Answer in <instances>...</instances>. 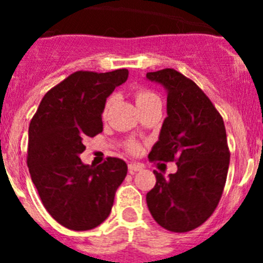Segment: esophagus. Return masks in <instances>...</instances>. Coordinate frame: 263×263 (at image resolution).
<instances>
[{
  "mask_svg": "<svg viewBox=\"0 0 263 263\" xmlns=\"http://www.w3.org/2000/svg\"><path fill=\"white\" fill-rule=\"evenodd\" d=\"M138 171H142V166L138 163H130L129 164V173L130 174H134V173H138Z\"/></svg>",
  "mask_w": 263,
  "mask_h": 263,
  "instance_id": "1",
  "label": "esophagus"
}]
</instances>
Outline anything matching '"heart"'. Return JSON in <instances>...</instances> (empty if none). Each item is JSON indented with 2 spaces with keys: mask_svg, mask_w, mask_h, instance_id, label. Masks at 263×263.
<instances>
[{
  "mask_svg": "<svg viewBox=\"0 0 263 263\" xmlns=\"http://www.w3.org/2000/svg\"><path fill=\"white\" fill-rule=\"evenodd\" d=\"M134 99H136V103L138 108L141 106L146 105V104H150L152 101H155V100H159V97L153 92V90H148V89H138L136 90V93H134ZM115 103V96H110L108 97V100L105 101V105H104V110H103V116L106 117L110 110L111 105ZM126 148L129 150L130 153H137L139 152V145L136 142V141H129L126 145Z\"/></svg>",
  "mask_w": 263,
  "mask_h": 263,
  "instance_id": "obj_1",
  "label": "heart"
}]
</instances>
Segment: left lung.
Segmentation results:
<instances>
[{"instance_id": "1", "label": "left lung", "mask_w": 263, "mask_h": 263, "mask_svg": "<svg viewBox=\"0 0 263 263\" xmlns=\"http://www.w3.org/2000/svg\"><path fill=\"white\" fill-rule=\"evenodd\" d=\"M146 78L167 89V117L150 162H176L164 178L154 171V188L146 195L148 211L162 228L175 233L196 229L211 217L222 196L231 152L224 120L191 79L173 68Z\"/></svg>"}]
</instances>
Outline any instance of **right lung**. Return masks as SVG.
Returning <instances> with one entry per match:
<instances>
[{
	"label": "right lung",
	"instance_id": "right-lung-1",
	"mask_svg": "<svg viewBox=\"0 0 263 263\" xmlns=\"http://www.w3.org/2000/svg\"><path fill=\"white\" fill-rule=\"evenodd\" d=\"M126 68L105 73L76 71L42 99L29 126L27 167L47 212L71 231H89L109 216L127 164L108 157L81 163L87 138L103 132L106 97L125 83Z\"/></svg>",
	"mask_w": 263,
	"mask_h": 263
}]
</instances>
